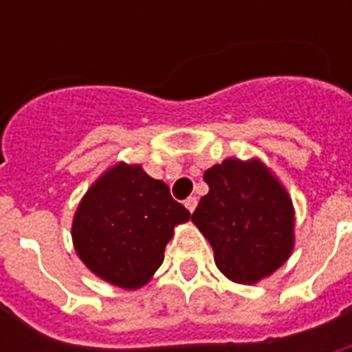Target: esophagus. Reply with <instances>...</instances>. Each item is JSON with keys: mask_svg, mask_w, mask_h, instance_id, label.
<instances>
[{"mask_svg": "<svg viewBox=\"0 0 352 352\" xmlns=\"http://www.w3.org/2000/svg\"><path fill=\"white\" fill-rule=\"evenodd\" d=\"M184 206H186L190 212H193V210H195V206H197V197H188L186 201H184Z\"/></svg>", "mask_w": 352, "mask_h": 352, "instance_id": "34e87169", "label": "esophagus"}]
</instances>
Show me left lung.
Instances as JSON below:
<instances>
[{
  "instance_id": "8db88e82",
  "label": "left lung",
  "mask_w": 352,
  "mask_h": 352,
  "mask_svg": "<svg viewBox=\"0 0 352 352\" xmlns=\"http://www.w3.org/2000/svg\"><path fill=\"white\" fill-rule=\"evenodd\" d=\"M208 193L192 221L214 248L215 265L235 283L276 272L294 248L289 193L261 160L226 159L204 171Z\"/></svg>"
}]
</instances>
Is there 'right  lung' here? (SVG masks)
Segmentation results:
<instances>
[{
	"mask_svg": "<svg viewBox=\"0 0 352 352\" xmlns=\"http://www.w3.org/2000/svg\"><path fill=\"white\" fill-rule=\"evenodd\" d=\"M192 215L162 181L138 164L118 162L78 204L73 243L85 267L122 289L146 285L164 261L173 228Z\"/></svg>",
	"mask_w": 352,
	"mask_h": 352,
	"instance_id": "obj_1",
	"label": "right lung"
}]
</instances>
